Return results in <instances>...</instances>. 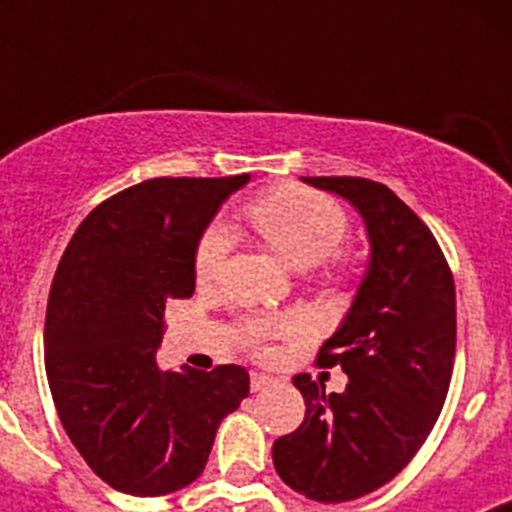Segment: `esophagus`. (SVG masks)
Returning <instances> with one entry per match:
<instances>
[{"instance_id":"1","label":"esophagus","mask_w":512,"mask_h":512,"mask_svg":"<svg viewBox=\"0 0 512 512\" xmlns=\"http://www.w3.org/2000/svg\"><path fill=\"white\" fill-rule=\"evenodd\" d=\"M271 382H274V377H269V374L251 372V392H261L264 387H269Z\"/></svg>"}]
</instances>
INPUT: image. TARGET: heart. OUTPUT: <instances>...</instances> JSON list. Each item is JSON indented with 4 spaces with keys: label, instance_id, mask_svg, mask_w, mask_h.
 <instances>
[{
    "label": "heart",
    "instance_id": "b5f03b06",
    "mask_svg": "<svg viewBox=\"0 0 512 512\" xmlns=\"http://www.w3.org/2000/svg\"><path fill=\"white\" fill-rule=\"evenodd\" d=\"M248 223L256 233L295 269L320 271L323 282H343L348 277V256L341 251L346 241L348 215L333 197L315 189L282 184L256 194L246 205ZM230 248V230L225 223L207 225L194 248V277L207 284L217 279ZM289 328L284 318H248L243 323V341L259 351L269 338Z\"/></svg>",
    "mask_w": 512,
    "mask_h": 512
}]
</instances>
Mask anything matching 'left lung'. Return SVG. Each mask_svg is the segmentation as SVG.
<instances>
[{
  "label": "left lung",
  "mask_w": 512,
  "mask_h": 512,
  "mask_svg": "<svg viewBox=\"0 0 512 512\" xmlns=\"http://www.w3.org/2000/svg\"><path fill=\"white\" fill-rule=\"evenodd\" d=\"M302 179L364 215L372 264L318 351V366L348 374L346 390L292 377L307 413L274 441V467L310 500L346 503L395 479L433 431L454 372L456 287L436 235L390 187L361 176Z\"/></svg>",
  "instance_id": "left-lung-1"
}]
</instances>
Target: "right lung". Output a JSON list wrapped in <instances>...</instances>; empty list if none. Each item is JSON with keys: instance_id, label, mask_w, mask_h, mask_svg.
Instances as JSON below:
<instances>
[{"instance_id": "obj_1", "label": "right lung", "mask_w": 512, "mask_h": 512, "mask_svg": "<svg viewBox=\"0 0 512 512\" xmlns=\"http://www.w3.org/2000/svg\"><path fill=\"white\" fill-rule=\"evenodd\" d=\"M248 174L146 179L99 202L58 261L45 310L53 405L92 472L156 497L200 477L217 425L248 397V372L220 364L158 372L169 300L194 292L202 230Z\"/></svg>"}]
</instances>
